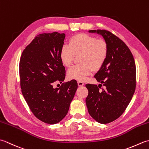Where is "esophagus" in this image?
<instances>
[{
	"label": "esophagus",
	"mask_w": 149,
	"mask_h": 149,
	"mask_svg": "<svg viewBox=\"0 0 149 149\" xmlns=\"http://www.w3.org/2000/svg\"><path fill=\"white\" fill-rule=\"evenodd\" d=\"M77 84H78L79 86H83L84 84L83 82H82V81H78V82H77Z\"/></svg>",
	"instance_id": "1"
}]
</instances>
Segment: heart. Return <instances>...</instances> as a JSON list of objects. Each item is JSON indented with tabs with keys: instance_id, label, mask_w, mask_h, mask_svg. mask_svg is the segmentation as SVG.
<instances>
[{
	"instance_id": "obj_1",
	"label": "heart",
	"mask_w": 149,
	"mask_h": 149,
	"mask_svg": "<svg viewBox=\"0 0 149 149\" xmlns=\"http://www.w3.org/2000/svg\"><path fill=\"white\" fill-rule=\"evenodd\" d=\"M108 47L106 41L86 34H79L69 40V45H63L59 52L62 64L69 66L75 56H79V65L72 66L67 71L69 79L84 81L92 71L102 67L105 62Z\"/></svg>"
}]
</instances>
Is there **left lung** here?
Wrapping results in <instances>:
<instances>
[{
  "label": "left lung",
  "mask_w": 149,
  "mask_h": 149,
  "mask_svg": "<svg viewBox=\"0 0 149 149\" xmlns=\"http://www.w3.org/2000/svg\"><path fill=\"white\" fill-rule=\"evenodd\" d=\"M89 33H96L103 37L108 47V53L102 67L94 76L100 83L99 86L86 84L88 90L86 104L88 113L95 120L108 123L122 115L133 96L135 62L125 43L109 31L97 29L90 30Z\"/></svg>",
  "instance_id": "1"
}]
</instances>
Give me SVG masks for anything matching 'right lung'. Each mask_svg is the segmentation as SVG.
Wrapping results in <instances>:
<instances>
[{
	"mask_svg": "<svg viewBox=\"0 0 149 149\" xmlns=\"http://www.w3.org/2000/svg\"><path fill=\"white\" fill-rule=\"evenodd\" d=\"M65 34L54 32L35 37L22 54L19 74L22 93L37 118L55 124L65 118L77 89L72 80L53 88L65 80V68L59 58Z\"/></svg>",
	"mask_w": 149,
	"mask_h": 149,
	"instance_id": "add662e5",
	"label": "right lung"
}]
</instances>
